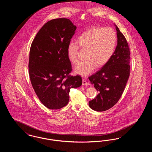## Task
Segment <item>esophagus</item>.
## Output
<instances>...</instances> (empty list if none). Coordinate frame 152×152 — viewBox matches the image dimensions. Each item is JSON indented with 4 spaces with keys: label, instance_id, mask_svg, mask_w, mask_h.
Segmentation results:
<instances>
[{
    "label": "esophagus",
    "instance_id": "esophagus-1",
    "mask_svg": "<svg viewBox=\"0 0 152 152\" xmlns=\"http://www.w3.org/2000/svg\"><path fill=\"white\" fill-rule=\"evenodd\" d=\"M86 85H89V83L87 82L85 79H83V86H86Z\"/></svg>",
    "mask_w": 152,
    "mask_h": 152
}]
</instances>
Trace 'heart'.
<instances>
[{"instance_id":"obj_1","label":"heart","mask_w":152,"mask_h":152,"mask_svg":"<svg viewBox=\"0 0 152 152\" xmlns=\"http://www.w3.org/2000/svg\"><path fill=\"white\" fill-rule=\"evenodd\" d=\"M117 36L110 27L94 28L83 33L78 42L71 41L67 47V56L74 65L80 63L79 47L87 51V60L75 69V73L86 77L93 72L97 66L105 65L112 57L116 48Z\"/></svg>"}]
</instances>
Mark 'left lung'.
I'll list each match as a JSON object with an SVG mask.
<instances>
[{
	"label": "left lung",
	"instance_id": "8db88e82",
	"mask_svg": "<svg viewBox=\"0 0 152 152\" xmlns=\"http://www.w3.org/2000/svg\"><path fill=\"white\" fill-rule=\"evenodd\" d=\"M117 45L108 63L89 76L91 84L98 92L89 102L90 108L102 112L113 107L123 94L130 75V50L127 41L116 26Z\"/></svg>",
	"mask_w": 152,
	"mask_h": 152
}]
</instances>
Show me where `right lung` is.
I'll return each mask as SVG.
<instances>
[{
    "label": "right lung",
    "mask_w": 152,
    "mask_h": 152,
    "mask_svg": "<svg viewBox=\"0 0 152 152\" xmlns=\"http://www.w3.org/2000/svg\"><path fill=\"white\" fill-rule=\"evenodd\" d=\"M76 29L69 19H55L44 25L31 44L29 78L36 95L47 108L65 107L70 89L82 84L80 75L69 74L72 68L67 56V47Z\"/></svg>",
    "instance_id": "add662e5"
}]
</instances>
